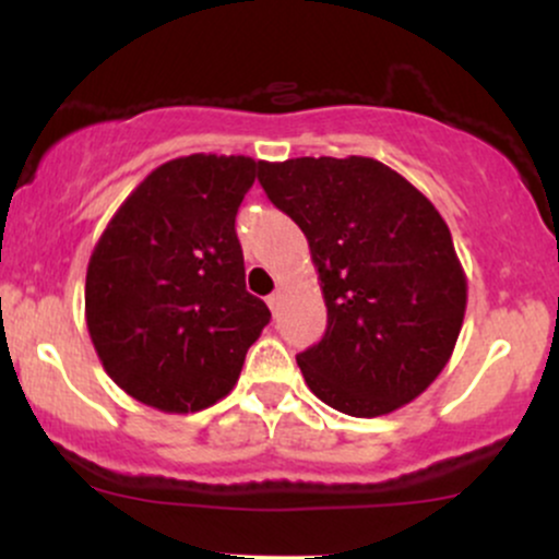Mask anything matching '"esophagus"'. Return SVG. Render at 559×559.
I'll use <instances>...</instances> for the list:
<instances>
[{"mask_svg": "<svg viewBox=\"0 0 559 559\" xmlns=\"http://www.w3.org/2000/svg\"><path fill=\"white\" fill-rule=\"evenodd\" d=\"M281 299H284V294H281V292H273L271 297H267V305H271V310H273V312L278 310V307H281Z\"/></svg>", "mask_w": 559, "mask_h": 559, "instance_id": "1", "label": "esophagus"}]
</instances>
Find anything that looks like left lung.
<instances>
[{
    "instance_id": "left-lung-1",
    "label": "left lung",
    "mask_w": 559,
    "mask_h": 559,
    "mask_svg": "<svg viewBox=\"0 0 559 559\" xmlns=\"http://www.w3.org/2000/svg\"><path fill=\"white\" fill-rule=\"evenodd\" d=\"M260 183L301 228L329 325L297 355L320 402L378 418L420 396L463 329L467 281L444 217L373 157L260 163Z\"/></svg>"
}]
</instances>
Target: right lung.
Here are the masks:
<instances>
[{"mask_svg":"<svg viewBox=\"0 0 559 559\" xmlns=\"http://www.w3.org/2000/svg\"><path fill=\"white\" fill-rule=\"evenodd\" d=\"M260 163L159 165L107 223L86 271V325L107 376L141 404L199 413L228 394L271 310L243 284L236 213Z\"/></svg>","mask_w":559,"mask_h":559,"instance_id":"right-lung-1","label":"right lung"}]
</instances>
